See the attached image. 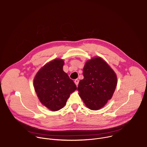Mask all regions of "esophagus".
Listing matches in <instances>:
<instances>
[{
  "mask_svg": "<svg viewBox=\"0 0 147 147\" xmlns=\"http://www.w3.org/2000/svg\"><path fill=\"white\" fill-rule=\"evenodd\" d=\"M78 82H79V80H78V79H76L75 80H74V83L76 84V85L77 86H78Z\"/></svg>",
  "mask_w": 147,
  "mask_h": 147,
  "instance_id": "1",
  "label": "esophagus"
}]
</instances>
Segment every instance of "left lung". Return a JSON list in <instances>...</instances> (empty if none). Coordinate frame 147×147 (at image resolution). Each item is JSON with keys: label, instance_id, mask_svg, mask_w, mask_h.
<instances>
[{"label": "left lung", "instance_id": "8db88e82", "mask_svg": "<svg viewBox=\"0 0 147 147\" xmlns=\"http://www.w3.org/2000/svg\"><path fill=\"white\" fill-rule=\"evenodd\" d=\"M83 76L84 79L80 81L77 88L78 94L88 108L99 110L112 98L117 86V76L99 56L86 61Z\"/></svg>", "mask_w": 147, "mask_h": 147}]
</instances>
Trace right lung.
Masks as SVG:
<instances>
[{"mask_svg": "<svg viewBox=\"0 0 147 147\" xmlns=\"http://www.w3.org/2000/svg\"><path fill=\"white\" fill-rule=\"evenodd\" d=\"M65 61L55 59L41 67L34 79V87L40 103L51 111L63 108L70 94L77 90L63 70Z\"/></svg>", "mask_w": 147, "mask_h": 147, "instance_id": "add662e5", "label": "right lung"}]
</instances>
